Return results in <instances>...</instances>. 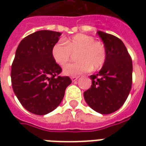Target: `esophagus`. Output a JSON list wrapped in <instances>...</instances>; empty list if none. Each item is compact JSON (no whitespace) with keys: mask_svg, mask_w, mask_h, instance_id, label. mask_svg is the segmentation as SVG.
<instances>
[{"mask_svg":"<svg viewBox=\"0 0 146 146\" xmlns=\"http://www.w3.org/2000/svg\"><path fill=\"white\" fill-rule=\"evenodd\" d=\"M78 78H79V76H72V77H71V80H72V81H73V82H74V81L77 80Z\"/></svg>","mask_w":146,"mask_h":146,"instance_id":"1","label":"esophagus"}]
</instances>
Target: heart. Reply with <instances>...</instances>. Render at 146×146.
Returning <instances> with one entry per match:
<instances>
[{
	"label": "heart",
	"instance_id": "obj_1",
	"mask_svg": "<svg viewBox=\"0 0 146 146\" xmlns=\"http://www.w3.org/2000/svg\"><path fill=\"white\" fill-rule=\"evenodd\" d=\"M76 51L75 57L78 60L64 67L65 75L77 76L92 68L99 70L106 59L104 44L84 33H78L71 38L64 39L62 43L55 44L51 49V55L56 63L63 66L70 61L72 53Z\"/></svg>",
	"mask_w": 146,
	"mask_h": 146
}]
</instances>
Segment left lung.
Listing matches in <instances>:
<instances>
[{
	"label": "left lung",
	"instance_id": "1",
	"mask_svg": "<svg viewBox=\"0 0 146 146\" xmlns=\"http://www.w3.org/2000/svg\"><path fill=\"white\" fill-rule=\"evenodd\" d=\"M97 33L106 49V59L101 70L90 76L92 86L84 97L92 110L110 114L122 106L131 92L132 60L120 39L102 31Z\"/></svg>",
	"mask_w": 146,
	"mask_h": 146
}]
</instances>
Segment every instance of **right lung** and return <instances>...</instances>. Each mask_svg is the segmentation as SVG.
Segmentation results:
<instances>
[{
	"mask_svg": "<svg viewBox=\"0 0 146 146\" xmlns=\"http://www.w3.org/2000/svg\"><path fill=\"white\" fill-rule=\"evenodd\" d=\"M62 33L39 30L22 40L11 65V85L22 106L30 113L45 115L59 106L72 83L61 76L62 68L52 58L51 49Z\"/></svg>",
	"mask_w": 146,
	"mask_h": 146,
	"instance_id": "1",
	"label": "right lung"
}]
</instances>
